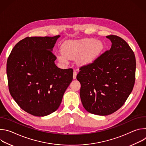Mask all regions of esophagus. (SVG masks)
I'll return each instance as SVG.
<instances>
[{
	"instance_id": "obj_1",
	"label": "esophagus",
	"mask_w": 146,
	"mask_h": 146,
	"mask_svg": "<svg viewBox=\"0 0 146 146\" xmlns=\"http://www.w3.org/2000/svg\"><path fill=\"white\" fill-rule=\"evenodd\" d=\"M77 74V72L76 71L73 72V79H76V76Z\"/></svg>"
}]
</instances>
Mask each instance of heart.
I'll list each match as a JSON object with an SVG mask.
<instances>
[{
	"instance_id": "1",
	"label": "heart",
	"mask_w": 146,
	"mask_h": 146,
	"mask_svg": "<svg viewBox=\"0 0 146 146\" xmlns=\"http://www.w3.org/2000/svg\"><path fill=\"white\" fill-rule=\"evenodd\" d=\"M104 48L103 43L94 38H85L68 41L62 46V51L57 55L58 60L68 64L69 59L77 57L80 66H88L95 61Z\"/></svg>"
}]
</instances>
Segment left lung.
<instances>
[{"label": "left lung", "instance_id": "1", "mask_svg": "<svg viewBox=\"0 0 146 146\" xmlns=\"http://www.w3.org/2000/svg\"><path fill=\"white\" fill-rule=\"evenodd\" d=\"M111 47L77 75L83 107L89 113L108 115L118 110L131 94L135 81L134 52L122 38L106 36Z\"/></svg>", "mask_w": 146, "mask_h": 146}]
</instances>
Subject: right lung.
Here are the masks:
<instances>
[{
  "instance_id": "1",
  "label": "right lung",
  "mask_w": 146,
  "mask_h": 146,
  "mask_svg": "<svg viewBox=\"0 0 146 146\" xmlns=\"http://www.w3.org/2000/svg\"><path fill=\"white\" fill-rule=\"evenodd\" d=\"M60 36L26 37L14 47L7 61L12 98L35 116L55 111L73 80L72 69H62L55 64L56 58L52 51Z\"/></svg>"
}]
</instances>
